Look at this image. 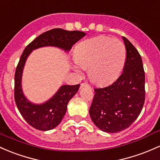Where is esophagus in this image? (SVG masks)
<instances>
[{"label":"esophagus","instance_id":"obj_1","mask_svg":"<svg viewBox=\"0 0 160 160\" xmlns=\"http://www.w3.org/2000/svg\"><path fill=\"white\" fill-rule=\"evenodd\" d=\"M86 86H89V84L87 83H82L81 84H80V87H86Z\"/></svg>","mask_w":160,"mask_h":160}]
</instances>
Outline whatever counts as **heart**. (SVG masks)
<instances>
[{
    "label": "heart",
    "instance_id": "1",
    "mask_svg": "<svg viewBox=\"0 0 160 160\" xmlns=\"http://www.w3.org/2000/svg\"><path fill=\"white\" fill-rule=\"evenodd\" d=\"M73 69H88L91 81L97 85L111 83L120 76L126 61L125 46L120 40L107 36L87 38L77 45Z\"/></svg>",
    "mask_w": 160,
    "mask_h": 160
}]
</instances>
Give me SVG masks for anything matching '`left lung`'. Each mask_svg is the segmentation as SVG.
Returning a JSON list of instances; mask_svg holds the SVG:
<instances>
[{
	"label": "left lung",
	"instance_id": "left-lung-1",
	"mask_svg": "<svg viewBox=\"0 0 160 160\" xmlns=\"http://www.w3.org/2000/svg\"><path fill=\"white\" fill-rule=\"evenodd\" d=\"M127 56L123 73L111 85L95 89L89 115L95 125L106 133L128 128L138 118L145 100V73L139 52L122 37Z\"/></svg>",
	"mask_w": 160,
	"mask_h": 160
}]
</instances>
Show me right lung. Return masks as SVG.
Returning a JSON list of instances; mask_svg holds the SVG:
<instances>
[{
  "label": "right lung",
  "instance_id": "right-lung-1",
  "mask_svg": "<svg viewBox=\"0 0 160 160\" xmlns=\"http://www.w3.org/2000/svg\"><path fill=\"white\" fill-rule=\"evenodd\" d=\"M85 36L83 32L53 29L38 36L24 49L16 69L14 99L21 115L34 128L49 131L57 127L65 115L68 102L78 91L80 84L63 85L45 102H32L26 97L22 88V72L28 57L33 50L48 46L56 47L68 52L77 41Z\"/></svg>",
  "mask_w": 160,
  "mask_h": 160
}]
</instances>
